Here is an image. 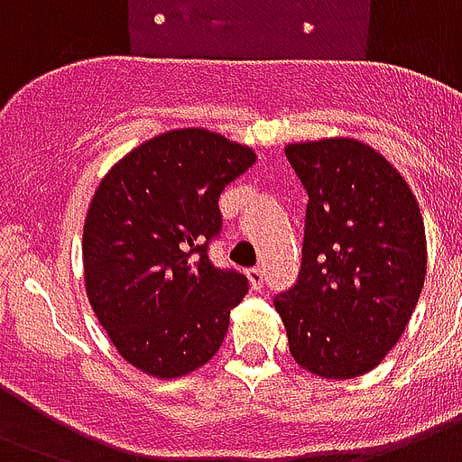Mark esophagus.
<instances>
[{
    "mask_svg": "<svg viewBox=\"0 0 462 462\" xmlns=\"http://www.w3.org/2000/svg\"><path fill=\"white\" fill-rule=\"evenodd\" d=\"M248 280L255 289L263 287V284H264V270H263V267H253V270H248Z\"/></svg>",
    "mask_w": 462,
    "mask_h": 462,
    "instance_id": "1",
    "label": "esophagus"
}]
</instances>
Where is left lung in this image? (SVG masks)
<instances>
[{
    "label": "left lung",
    "mask_w": 462,
    "mask_h": 462,
    "mask_svg": "<svg viewBox=\"0 0 462 462\" xmlns=\"http://www.w3.org/2000/svg\"><path fill=\"white\" fill-rule=\"evenodd\" d=\"M284 153L309 195L299 280L274 296L289 352L316 376H361L395 346L424 287L420 205L402 175L356 139Z\"/></svg>",
    "instance_id": "1"
}]
</instances>
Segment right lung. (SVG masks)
<instances>
[{"label": "right lung", "mask_w": 462, "mask_h": 462, "mask_svg": "<svg viewBox=\"0 0 462 462\" xmlns=\"http://www.w3.org/2000/svg\"><path fill=\"white\" fill-rule=\"evenodd\" d=\"M255 163L209 130H171L132 149L96 190L84 224L91 309L132 366L178 378L212 359L248 277L214 267L219 195Z\"/></svg>", "instance_id": "add662e5"}]
</instances>
